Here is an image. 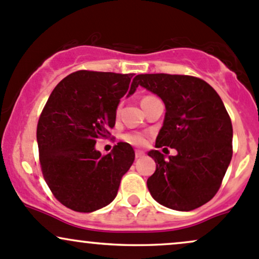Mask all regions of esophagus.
<instances>
[{"label":"esophagus","mask_w":259,"mask_h":259,"mask_svg":"<svg viewBox=\"0 0 259 259\" xmlns=\"http://www.w3.org/2000/svg\"><path fill=\"white\" fill-rule=\"evenodd\" d=\"M144 155H145V153H144L143 151H140V150H136V151H135V157H136V158L143 157Z\"/></svg>","instance_id":"obj_1"}]
</instances>
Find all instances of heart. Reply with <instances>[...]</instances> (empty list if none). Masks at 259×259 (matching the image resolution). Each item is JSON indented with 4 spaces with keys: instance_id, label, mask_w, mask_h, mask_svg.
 Segmentation results:
<instances>
[{
    "instance_id": "1",
    "label": "heart",
    "mask_w": 259,
    "mask_h": 259,
    "mask_svg": "<svg viewBox=\"0 0 259 259\" xmlns=\"http://www.w3.org/2000/svg\"><path fill=\"white\" fill-rule=\"evenodd\" d=\"M151 96H146V97H144L143 99L145 98H150ZM124 141L125 143L127 144H132L134 145V146H143V145L146 144V135L143 134V133H127V134H125L123 136Z\"/></svg>"
}]
</instances>
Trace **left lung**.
<instances>
[{
  "instance_id": "1",
  "label": "left lung",
  "mask_w": 259,
  "mask_h": 259,
  "mask_svg": "<svg viewBox=\"0 0 259 259\" xmlns=\"http://www.w3.org/2000/svg\"><path fill=\"white\" fill-rule=\"evenodd\" d=\"M133 84L163 101L166 115L156 147L178 152L168 160L158 150L149 152L156 162L147 180L152 198L180 211L204 205L218 193L232 157V124L220 96L204 79L188 75L145 73Z\"/></svg>"
}]
</instances>
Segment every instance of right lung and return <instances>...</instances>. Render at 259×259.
<instances>
[{
  "label": "right lung",
  "instance_id": "1",
  "mask_svg": "<svg viewBox=\"0 0 259 259\" xmlns=\"http://www.w3.org/2000/svg\"><path fill=\"white\" fill-rule=\"evenodd\" d=\"M134 73L79 70L51 92L36 126L42 177L54 197L73 211L91 212L112 203L121 177L135 158L133 147L118 143L112 152L95 149L110 135L116 107Z\"/></svg>",
  "mask_w": 259,
  "mask_h": 259
}]
</instances>
